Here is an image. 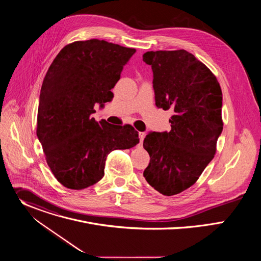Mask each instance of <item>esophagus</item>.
<instances>
[{"mask_svg": "<svg viewBox=\"0 0 261 261\" xmlns=\"http://www.w3.org/2000/svg\"><path fill=\"white\" fill-rule=\"evenodd\" d=\"M145 137V133L144 132H139V140H140V144H142V141Z\"/></svg>", "mask_w": 261, "mask_h": 261, "instance_id": "34e87169", "label": "esophagus"}]
</instances>
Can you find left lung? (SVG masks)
Wrapping results in <instances>:
<instances>
[{
	"label": "left lung",
	"instance_id": "8db88e82",
	"mask_svg": "<svg viewBox=\"0 0 261 261\" xmlns=\"http://www.w3.org/2000/svg\"><path fill=\"white\" fill-rule=\"evenodd\" d=\"M155 101L172 109L169 132H151L143 140L150 164L148 185L171 196L190 188L213 160L223 130L222 91L213 72L185 49L147 51Z\"/></svg>",
	"mask_w": 261,
	"mask_h": 261
}]
</instances>
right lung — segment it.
I'll return each instance as SVG.
<instances>
[{
  "label": "right lung",
  "mask_w": 261,
  "mask_h": 261,
  "mask_svg": "<svg viewBox=\"0 0 261 261\" xmlns=\"http://www.w3.org/2000/svg\"><path fill=\"white\" fill-rule=\"evenodd\" d=\"M104 40L75 41L56 57L44 77L37 136L47 165L64 187L82 190L104 175L107 155L139 142L131 125L91 117L95 105L111 101L123 67L135 53Z\"/></svg>",
  "instance_id": "right-lung-1"
}]
</instances>
